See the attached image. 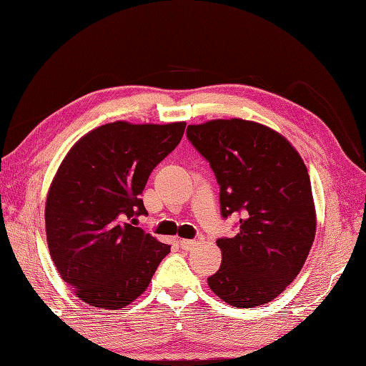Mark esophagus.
Returning <instances> with one entry per match:
<instances>
[{
	"label": "esophagus",
	"mask_w": 366,
	"mask_h": 366,
	"mask_svg": "<svg viewBox=\"0 0 366 366\" xmlns=\"http://www.w3.org/2000/svg\"><path fill=\"white\" fill-rule=\"evenodd\" d=\"M179 244H181V247L184 250H192V249H195L198 246V241H195V239H181V241H179Z\"/></svg>",
	"instance_id": "34e87169"
}]
</instances>
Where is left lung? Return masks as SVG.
I'll use <instances>...</instances> for the list:
<instances>
[{"instance_id": "obj_1", "label": "left lung", "mask_w": 366, "mask_h": 366, "mask_svg": "<svg viewBox=\"0 0 366 366\" xmlns=\"http://www.w3.org/2000/svg\"><path fill=\"white\" fill-rule=\"evenodd\" d=\"M220 185L222 217L241 212L233 238L217 239L222 264L209 289L233 307L273 302L298 276L316 236V207L306 164L269 127L217 119L187 127Z\"/></svg>"}]
</instances>
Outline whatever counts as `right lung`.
<instances>
[{"label": "right lung", "mask_w": 366, "mask_h": 366, "mask_svg": "<svg viewBox=\"0 0 366 366\" xmlns=\"http://www.w3.org/2000/svg\"><path fill=\"white\" fill-rule=\"evenodd\" d=\"M185 122L117 120L69 149L46 199V236L61 279L84 303L120 310L144 293L169 254L132 222L152 169L181 142Z\"/></svg>", "instance_id": "1"}]
</instances>
